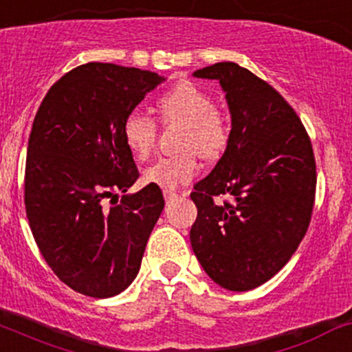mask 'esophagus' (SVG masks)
I'll return each instance as SVG.
<instances>
[{
	"mask_svg": "<svg viewBox=\"0 0 352 352\" xmlns=\"http://www.w3.org/2000/svg\"><path fill=\"white\" fill-rule=\"evenodd\" d=\"M164 197H165L166 202H172V201H175L177 197H179V194H177L175 190H170V188H165V190H164Z\"/></svg>",
	"mask_w": 352,
	"mask_h": 352,
	"instance_id": "34e87169",
	"label": "esophagus"
}]
</instances>
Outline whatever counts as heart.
I'll return each mask as SVG.
<instances>
[{
    "label": "heart",
    "instance_id": "1",
    "mask_svg": "<svg viewBox=\"0 0 352 352\" xmlns=\"http://www.w3.org/2000/svg\"><path fill=\"white\" fill-rule=\"evenodd\" d=\"M162 120L184 121L180 153L166 155L146 166L143 179L162 188H177L190 182L199 170V153L206 158H217L226 150L231 136L228 116L214 106V96L192 80H180L166 89L157 99ZM158 124L143 111L135 109L124 118L123 138L136 157L146 158L157 143Z\"/></svg>",
    "mask_w": 352,
    "mask_h": 352
}]
</instances>
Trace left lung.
<instances>
[{
    "mask_svg": "<svg viewBox=\"0 0 352 352\" xmlns=\"http://www.w3.org/2000/svg\"><path fill=\"white\" fill-rule=\"evenodd\" d=\"M194 76L219 80L231 136L190 194L197 206L192 250L217 285L253 290L288 263L309 228L317 186L312 143L282 94L248 69L217 62Z\"/></svg>",
    "mask_w": 352,
    "mask_h": 352,
    "instance_id": "1",
    "label": "left lung"
}]
</instances>
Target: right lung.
I'll list each match as a JSON object with an SVG mask.
<instances>
[{"mask_svg":"<svg viewBox=\"0 0 352 352\" xmlns=\"http://www.w3.org/2000/svg\"><path fill=\"white\" fill-rule=\"evenodd\" d=\"M162 80L150 70L89 62L50 87L33 120L25 166L30 229L52 272L87 297L126 290L164 210L153 184L104 204L140 177L123 123Z\"/></svg>","mask_w":352,"mask_h":352,"instance_id":"add662e5","label":"right lung"}]
</instances>
